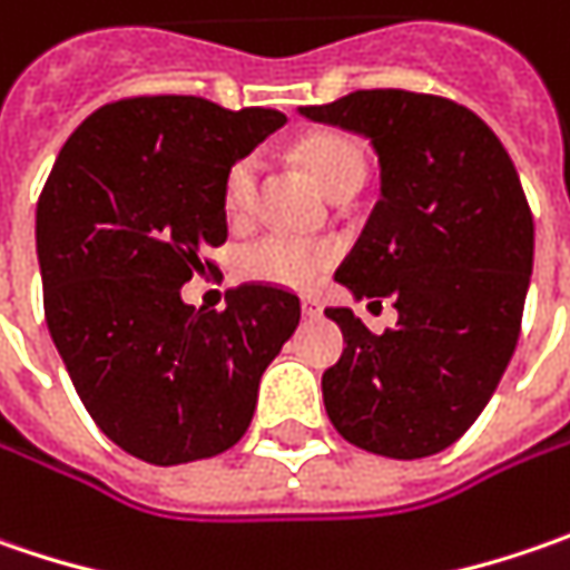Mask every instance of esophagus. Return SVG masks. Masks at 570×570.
I'll list each match as a JSON object with an SVG mask.
<instances>
[{
    "instance_id": "obj_1",
    "label": "esophagus",
    "mask_w": 570,
    "mask_h": 570,
    "mask_svg": "<svg viewBox=\"0 0 570 570\" xmlns=\"http://www.w3.org/2000/svg\"><path fill=\"white\" fill-rule=\"evenodd\" d=\"M322 312H325V306H322L315 296H306V299H303V315H306V318H322Z\"/></svg>"
}]
</instances>
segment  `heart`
I'll return each instance as SVG.
<instances>
[{
    "label": "heart",
    "instance_id": "1",
    "mask_svg": "<svg viewBox=\"0 0 570 570\" xmlns=\"http://www.w3.org/2000/svg\"><path fill=\"white\" fill-rule=\"evenodd\" d=\"M299 161L309 168V175L325 187L332 197L363 185L366 159L363 149L344 134H312L296 149ZM261 161L255 153L238 156L223 175V210L233 223H245L255 210L258 194ZM337 245L328 238H299L286 233H267L248 245H242L236 255V274L245 284L284 286V289H309L315 286L337 261Z\"/></svg>",
    "mask_w": 570,
    "mask_h": 570
}]
</instances>
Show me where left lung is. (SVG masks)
<instances>
[{
    "instance_id": "obj_1",
    "label": "left lung",
    "mask_w": 570,
    "mask_h": 570,
    "mask_svg": "<svg viewBox=\"0 0 570 570\" xmlns=\"http://www.w3.org/2000/svg\"><path fill=\"white\" fill-rule=\"evenodd\" d=\"M299 111L373 142L383 197L334 281L399 309L383 334L325 309L347 341L322 376L325 411L366 453L433 456L475 424L520 337L532 274L520 175L482 117L440 95L370 88Z\"/></svg>"
}]
</instances>
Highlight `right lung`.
I'll return each instance as SVG.
<instances>
[{
    "label": "right lung",
    "instance_id": "obj_1",
    "mask_svg": "<svg viewBox=\"0 0 570 570\" xmlns=\"http://www.w3.org/2000/svg\"><path fill=\"white\" fill-rule=\"evenodd\" d=\"M284 124L197 95L120 98L76 127L40 190L50 337L91 421L142 462L236 446L267 363L299 325V296L284 286H236L223 312L181 299L229 236L226 168Z\"/></svg>",
    "mask_w": 570,
    "mask_h": 570
}]
</instances>
